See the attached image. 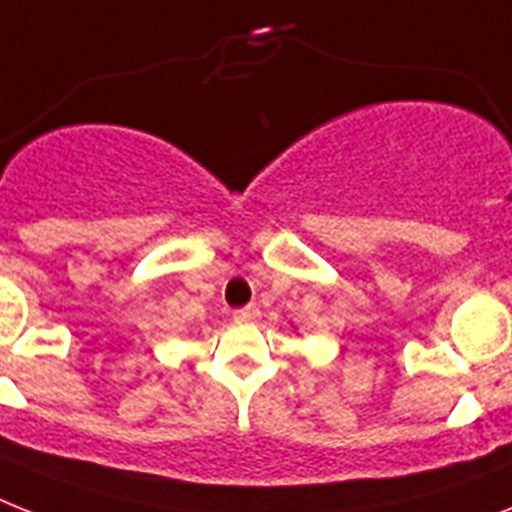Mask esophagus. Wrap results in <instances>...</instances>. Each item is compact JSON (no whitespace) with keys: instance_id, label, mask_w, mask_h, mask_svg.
Instances as JSON below:
<instances>
[{"instance_id":"esophagus-1","label":"esophagus","mask_w":512,"mask_h":512,"mask_svg":"<svg viewBox=\"0 0 512 512\" xmlns=\"http://www.w3.org/2000/svg\"><path fill=\"white\" fill-rule=\"evenodd\" d=\"M259 316H261L259 306H243L232 311V319H235V322H256Z\"/></svg>"}]
</instances>
